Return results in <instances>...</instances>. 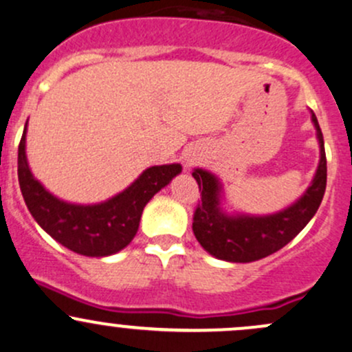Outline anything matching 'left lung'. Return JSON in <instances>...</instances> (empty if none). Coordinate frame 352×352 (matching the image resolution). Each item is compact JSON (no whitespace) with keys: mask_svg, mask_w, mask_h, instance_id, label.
Wrapping results in <instances>:
<instances>
[{"mask_svg":"<svg viewBox=\"0 0 352 352\" xmlns=\"http://www.w3.org/2000/svg\"><path fill=\"white\" fill-rule=\"evenodd\" d=\"M311 120L319 142L318 168L306 192L283 210L267 215L227 212L219 177L206 168H194L192 175L202 192V204L194 214L192 230L206 252L227 262L258 261L287 245L314 217L326 192L327 167L322 132L312 111Z\"/></svg>","mask_w":352,"mask_h":352,"instance_id":"1","label":"left lung"}]
</instances>
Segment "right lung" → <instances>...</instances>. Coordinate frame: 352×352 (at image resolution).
Segmentation results:
<instances>
[{"label": "right lung", "instance_id": "add662e5", "mask_svg": "<svg viewBox=\"0 0 352 352\" xmlns=\"http://www.w3.org/2000/svg\"><path fill=\"white\" fill-rule=\"evenodd\" d=\"M26 130L28 122L18 148V180L26 207L46 234L80 256L107 257L125 249L137 234L144 207L182 172L180 164L153 165L103 202H67L33 175L26 157Z\"/></svg>", "mask_w": 352, "mask_h": 352}]
</instances>
